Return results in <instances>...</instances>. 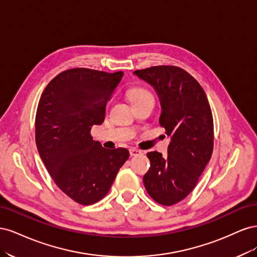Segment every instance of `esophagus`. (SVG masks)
<instances>
[{
	"label": "esophagus",
	"instance_id": "1",
	"mask_svg": "<svg viewBox=\"0 0 257 257\" xmlns=\"http://www.w3.org/2000/svg\"><path fill=\"white\" fill-rule=\"evenodd\" d=\"M130 154L132 155V157H136V155L143 154V152L141 150L136 149V148H131V149H130Z\"/></svg>",
	"mask_w": 257,
	"mask_h": 257
}]
</instances>
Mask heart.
Returning <instances> with one entry per match:
<instances>
[{"label":"heart","mask_w":257,"mask_h":257,"mask_svg":"<svg viewBox=\"0 0 257 257\" xmlns=\"http://www.w3.org/2000/svg\"><path fill=\"white\" fill-rule=\"evenodd\" d=\"M153 97L151 93L145 88H134L130 91V99L132 103L139 102V100H143L145 98Z\"/></svg>","instance_id":"obj_1"}]
</instances>
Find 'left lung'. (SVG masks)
<instances>
[{
  "label": "left lung",
  "instance_id": "left-lung-1",
  "mask_svg": "<svg viewBox=\"0 0 257 257\" xmlns=\"http://www.w3.org/2000/svg\"><path fill=\"white\" fill-rule=\"evenodd\" d=\"M134 74L157 91L160 124L172 137L168 154L148 152L151 166L144 176L148 194L163 206H173L194 190L211 159L213 118L204 89L184 69L160 65Z\"/></svg>",
  "mask_w": 257,
  "mask_h": 257
}]
</instances>
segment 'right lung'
Instances as JSON below:
<instances>
[{"instance_id":"right-lung-1","label":"right lung","mask_w":257,"mask_h":257,"mask_svg":"<svg viewBox=\"0 0 257 257\" xmlns=\"http://www.w3.org/2000/svg\"><path fill=\"white\" fill-rule=\"evenodd\" d=\"M123 72L72 68L45 88L35 116L41 159L59 189L83 206L97 203L110 190L130 157L125 148L107 150L90 134L102 124L105 108Z\"/></svg>"}]
</instances>
